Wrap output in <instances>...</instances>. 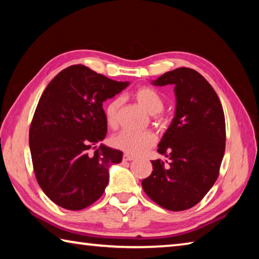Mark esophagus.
<instances>
[{
    "label": "esophagus",
    "mask_w": 259,
    "mask_h": 259,
    "mask_svg": "<svg viewBox=\"0 0 259 259\" xmlns=\"http://www.w3.org/2000/svg\"><path fill=\"white\" fill-rule=\"evenodd\" d=\"M135 157L134 156H131V155H124V157H122V160L124 161H131V160H134Z\"/></svg>",
    "instance_id": "34e87169"
}]
</instances>
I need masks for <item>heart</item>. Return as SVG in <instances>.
<instances>
[{
  "label": "heart",
  "mask_w": 259,
  "mask_h": 259,
  "mask_svg": "<svg viewBox=\"0 0 259 259\" xmlns=\"http://www.w3.org/2000/svg\"><path fill=\"white\" fill-rule=\"evenodd\" d=\"M135 99L144 110L151 115L160 112L165 106V100L155 89L143 86L135 92ZM121 106V99L111 100L106 107V118L111 128L118 126V113ZM156 142L155 134L150 131L124 130L112 138V144L119 150L128 155H142Z\"/></svg>",
  "instance_id": "heart-1"
}]
</instances>
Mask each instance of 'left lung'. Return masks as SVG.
I'll use <instances>...</instances> for the list:
<instances>
[{
	"mask_svg": "<svg viewBox=\"0 0 259 259\" xmlns=\"http://www.w3.org/2000/svg\"><path fill=\"white\" fill-rule=\"evenodd\" d=\"M152 84L174 85L176 108L158 144L168 165L152 160L153 170L142 188L165 209L185 210L206 196L219 176L225 151L224 111L211 85L190 68L165 72Z\"/></svg>",
	"mask_w": 259,
	"mask_h": 259,
	"instance_id": "8db88e82",
	"label": "left lung"
}]
</instances>
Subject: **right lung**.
Wrapping results in <instances>:
<instances>
[{
  "label": "right lung",
  "mask_w": 259,
  "mask_h": 259,
  "mask_svg": "<svg viewBox=\"0 0 259 259\" xmlns=\"http://www.w3.org/2000/svg\"><path fill=\"white\" fill-rule=\"evenodd\" d=\"M128 85L75 65L44 90L31 120L29 148L36 180L58 206L80 210L103 194L109 167L119 164L122 152L97 147L107 134L102 104Z\"/></svg>",
  "instance_id": "right-lung-1"
}]
</instances>
